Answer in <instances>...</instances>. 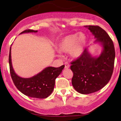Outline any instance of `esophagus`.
<instances>
[{"mask_svg": "<svg viewBox=\"0 0 121 121\" xmlns=\"http://www.w3.org/2000/svg\"><path fill=\"white\" fill-rule=\"evenodd\" d=\"M70 67V65L67 62H65V69H69Z\"/></svg>", "mask_w": 121, "mask_h": 121, "instance_id": "esophagus-1", "label": "esophagus"}]
</instances>
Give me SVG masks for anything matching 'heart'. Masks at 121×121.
Masks as SVG:
<instances>
[{"label":"heart","mask_w":121,"mask_h":121,"mask_svg":"<svg viewBox=\"0 0 121 121\" xmlns=\"http://www.w3.org/2000/svg\"><path fill=\"white\" fill-rule=\"evenodd\" d=\"M86 42V35L83 33H77L67 35L62 38L58 48L60 52H70L72 57L78 58L83 53ZM58 56H60V53H58Z\"/></svg>","instance_id":"1"}]
</instances>
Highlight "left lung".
Returning a JSON list of instances; mask_svg holds the SVG:
<instances>
[{
    "instance_id": "obj_1",
    "label": "left lung",
    "mask_w": 121,
    "mask_h": 121,
    "mask_svg": "<svg viewBox=\"0 0 121 121\" xmlns=\"http://www.w3.org/2000/svg\"><path fill=\"white\" fill-rule=\"evenodd\" d=\"M95 38V43L102 46L98 57H93L88 50L72 61L70 69L73 73L72 84L76 91L81 94H90L102 89L107 84L113 73L115 59L113 43L108 34L99 26H85Z\"/></svg>"
}]
</instances>
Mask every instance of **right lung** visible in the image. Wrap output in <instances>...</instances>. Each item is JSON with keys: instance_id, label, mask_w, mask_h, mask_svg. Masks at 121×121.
I'll return each mask as SVG.
<instances>
[{"instance_id": "obj_1", "label": "right lung", "mask_w": 121, "mask_h": 121, "mask_svg": "<svg viewBox=\"0 0 121 121\" xmlns=\"http://www.w3.org/2000/svg\"><path fill=\"white\" fill-rule=\"evenodd\" d=\"M38 30L28 29L23 33H37ZM9 63L13 81L17 89L25 95L36 99H45L49 96L54 90L55 79L61 73L65 65L59 67H47L43 71L30 78H22L14 71L11 58V47L9 51Z\"/></svg>"}]
</instances>
